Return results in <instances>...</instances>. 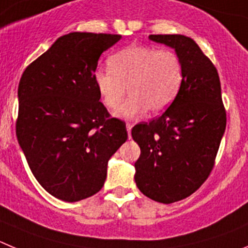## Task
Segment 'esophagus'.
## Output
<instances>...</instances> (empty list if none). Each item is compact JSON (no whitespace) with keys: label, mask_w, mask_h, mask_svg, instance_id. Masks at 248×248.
Segmentation results:
<instances>
[{"label":"esophagus","mask_w":248,"mask_h":248,"mask_svg":"<svg viewBox=\"0 0 248 248\" xmlns=\"http://www.w3.org/2000/svg\"><path fill=\"white\" fill-rule=\"evenodd\" d=\"M126 128H127V132H128V138H131V129H132V124H127Z\"/></svg>","instance_id":"obj_1"}]
</instances>
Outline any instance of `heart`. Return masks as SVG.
Returning a JSON list of instances; mask_svg holds the SVG:
<instances>
[{
  "mask_svg": "<svg viewBox=\"0 0 248 248\" xmlns=\"http://www.w3.org/2000/svg\"><path fill=\"white\" fill-rule=\"evenodd\" d=\"M110 69H99L93 81L102 102L110 110L129 99L117 111L124 119L159 113L177 96L183 81V63L177 52L152 46H131L108 58Z\"/></svg>",
  "mask_w": 248,
  "mask_h": 248,
  "instance_id": "heart-1",
  "label": "heart"
}]
</instances>
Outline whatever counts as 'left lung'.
I'll list each match as a JSON object with an SVG mask.
<instances>
[{
    "label": "left lung",
    "mask_w": 248,
    "mask_h": 248,
    "mask_svg": "<svg viewBox=\"0 0 248 248\" xmlns=\"http://www.w3.org/2000/svg\"><path fill=\"white\" fill-rule=\"evenodd\" d=\"M149 39L175 49L183 63V81L162 115L132 128L140 148L135 180L149 199L170 204L195 193L213 171L226 110L217 70L191 38L151 34Z\"/></svg>",
    "instance_id": "1"
}]
</instances>
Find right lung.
I'll list each match as a JSON object with an SVG mask.
<instances>
[{"label":"right lung","mask_w":248,"mask_h":248,"mask_svg":"<svg viewBox=\"0 0 248 248\" xmlns=\"http://www.w3.org/2000/svg\"><path fill=\"white\" fill-rule=\"evenodd\" d=\"M120 34L73 32L27 66L18 85L16 135L38 183L68 202L104 186L126 124L100 101L93 74Z\"/></svg>","instance_id":"right-lung-1"}]
</instances>
